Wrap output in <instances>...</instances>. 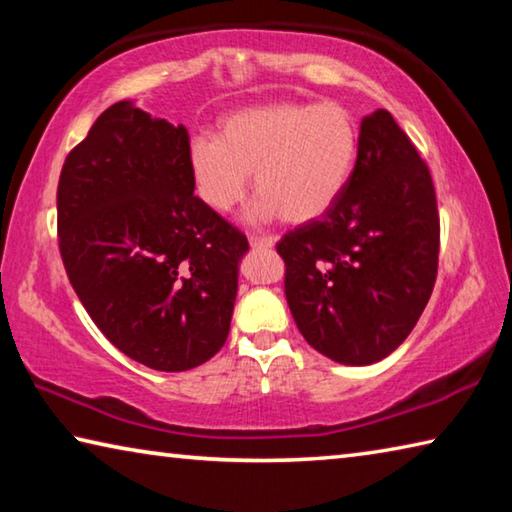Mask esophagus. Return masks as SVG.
Masks as SVG:
<instances>
[{"label":"esophagus","instance_id":"esophagus-1","mask_svg":"<svg viewBox=\"0 0 512 512\" xmlns=\"http://www.w3.org/2000/svg\"><path fill=\"white\" fill-rule=\"evenodd\" d=\"M248 244L250 248H259V250H266V248H273L275 246V239L273 237H259V235H248Z\"/></svg>","mask_w":512,"mask_h":512}]
</instances>
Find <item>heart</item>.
I'll return each instance as SVG.
<instances>
[{
    "label": "heart",
    "instance_id": "b5f03b06",
    "mask_svg": "<svg viewBox=\"0 0 512 512\" xmlns=\"http://www.w3.org/2000/svg\"><path fill=\"white\" fill-rule=\"evenodd\" d=\"M359 155V128L339 103L275 101L235 110L219 137L189 144L198 196L214 212L244 201L248 173L259 194L250 221L309 223L323 216L348 187Z\"/></svg>",
    "mask_w": 512,
    "mask_h": 512
}]
</instances>
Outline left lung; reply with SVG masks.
<instances>
[{"mask_svg":"<svg viewBox=\"0 0 512 512\" xmlns=\"http://www.w3.org/2000/svg\"><path fill=\"white\" fill-rule=\"evenodd\" d=\"M440 219L431 173L388 110L361 119L345 192L287 232L284 293L311 348L368 366L400 348L431 298Z\"/></svg>","mask_w":512,"mask_h":512,"instance_id":"left-lung-1","label":"left lung"}]
</instances>
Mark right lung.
<instances>
[{"instance_id": "right-lung-1", "label": "right lung", "mask_w": 512, "mask_h": 512, "mask_svg": "<svg viewBox=\"0 0 512 512\" xmlns=\"http://www.w3.org/2000/svg\"><path fill=\"white\" fill-rule=\"evenodd\" d=\"M185 126L119 101L69 151L58 248L103 336L153 370L183 372L223 348L248 239L194 196Z\"/></svg>"}]
</instances>
